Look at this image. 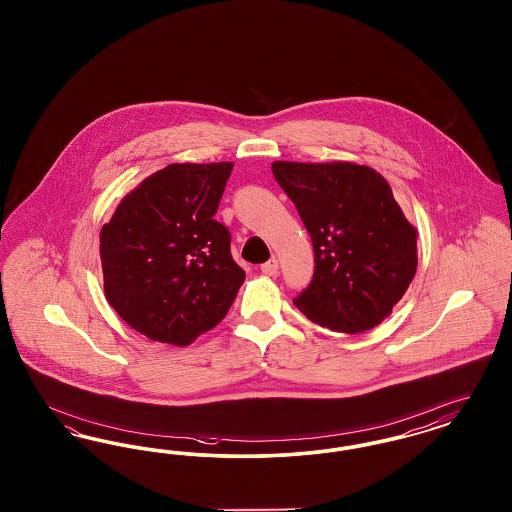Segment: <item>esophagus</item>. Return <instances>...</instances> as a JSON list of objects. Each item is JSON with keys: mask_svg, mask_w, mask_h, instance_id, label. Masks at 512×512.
<instances>
[{"mask_svg": "<svg viewBox=\"0 0 512 512\" xmlns=\"http://www.w3.org/2000/svg\"><path fill=\"white\" fill-rule=\"evenodd\" d=\"M261 272L267 276H278V259H270L265 265H261Z\"/></svg>", "mask_w": 512, "mask_h": 512, "instance_id": "esophagus-1", "label": "esophagus"}]
</instances>
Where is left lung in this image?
<instances>
[{
	"mask_svg": "<svg viewBox=\"0 0 512 512\" xmlns=\"http://www.w3.org/2000/svg\"><path fill=\"white\" fill-rule=\"evenodd\" d=\"M272 174L313 240L315 274L295 307L322 328L359 334L390 317L413 282L418 230L380 172L349 161H274Z\"/></svg>",
	"mask_w": 512,
	"mask_h": 512,
	"instance_id": "obj_1",
	"label": "left lung"
}]
</instances>
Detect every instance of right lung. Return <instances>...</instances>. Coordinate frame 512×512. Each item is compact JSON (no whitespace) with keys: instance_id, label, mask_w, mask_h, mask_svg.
<instances>
[{"instance_id":"1","label":"right lung","mask_w":512,"mask_h":512,"mask_svg":"<svg viewBox=\"0 0 512 512\" xmlns=\"http://www.w3.org/2000/svg\"><path fill=\"white\" fill-rule=\"evenodd\" d=\"M234 163H172L124 195L103 224V292L149 340L190 345L226 317L245 272L213 219Z\"/></svg>"}]
</instances>
